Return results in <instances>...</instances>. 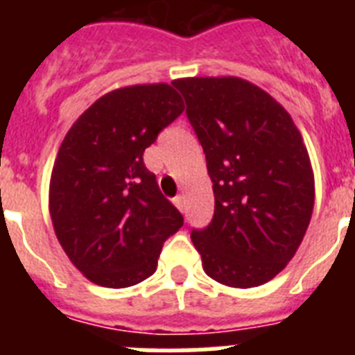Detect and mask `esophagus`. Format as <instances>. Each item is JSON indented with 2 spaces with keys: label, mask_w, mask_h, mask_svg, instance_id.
I'll return each mask as SVG.
<instances>
[{
  "label": "esophagus",
  "mask_w": 355,
  "mask_h": 355,
  "mask_svg": "<svg viewBox=\"0 0 355 355\" xmlns=\"http://www.w3.org/2000/svg\"><path fill=\"white\" fill-rule=\"evenodd\" d=\"M173 202H175V206H177L180 211L186 210V199H184V195H178V197H175V199H173Z\"/></svg>",
  "instance_id": "34e87169"
}]
</instances>
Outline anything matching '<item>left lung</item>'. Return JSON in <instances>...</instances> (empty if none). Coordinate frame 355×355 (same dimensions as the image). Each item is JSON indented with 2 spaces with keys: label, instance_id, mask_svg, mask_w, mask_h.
Here are the masks:
<instances>
[{
  "label": "left lung",
  "instance_id": "8db88e82",
  "mask_svg": "<svg viewBox=\"0 0 355 355\" xmlns=\"http://www.w3.org/2000/svg\"><path fill=\"white\" fill-rule=\"evenodd\" d=\"M206 155L214 219L191 241L210 278L258 287L300 247L315 205L302 134L275 97L239 77L173 80Z\"/></svg>",
  "mask_w": 355,
  "mask_h": 355
}]
</instances>
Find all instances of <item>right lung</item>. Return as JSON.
<instances>
[{
    "instance_id": "1",
    "label": "right lung",
    "mask_w": 355,
    "mask_h": 355,
    "mask_svg": "<svg viewBox=\"0 0 355 355\" xmlns=\"http://www.w3.org/2000/svg\"><path fill=\"white\" fill-rule=\"evenodd\" d=\"M182 112L171 85L125 86L99 97L64 136L49 214L69 261L97 286L149 278L164 241L184 225L144 164V150Z\"/></svg>"
}]
</instances>
